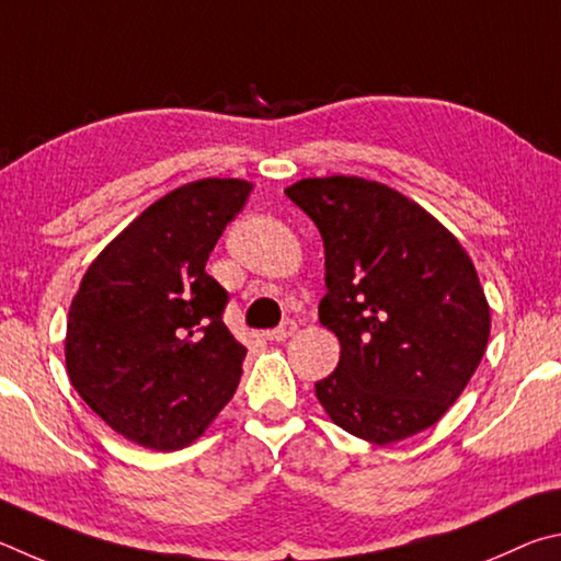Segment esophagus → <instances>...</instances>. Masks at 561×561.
Returning a JSON list of instances; mask_svg holds the SVG:
<instances>
[{
  "mask_svg": "<svg viewBox=\"0 0 561 561\" xmlns=\"http://www.w3.org/2000/svg\"><path fill=\"white\" fill-rule=\"evenodd\" d=\"M296 330H298V322L296 320H283L278 328L265 332V337L275 340V342H283V340H288L290 335H296Z\"/></svg>",
  "mask_w": 561,
  "mask_h": 561,
  "instance_id": "obj_1",
  "label": "esophagus"
}]
</instances>
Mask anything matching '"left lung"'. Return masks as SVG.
<instances>
[{
  "mask_svg": "<svg viewBox=\"0 0 561 561\" xmlns=\"http://www.w3.org/2000/svg\"><path fill=\"white\" fill-rule=\"evenodd\" d=\"M325 243L318 318L340 362L316 381L328 416L377 446L434 426L485 355L490 308L444 224L387 184L316 176L286 190Z\"/></svg>",
  "mask_w": 561,
  "mask_h": 561,
  "instance_id": "left-lung-1",
  "label": "left lung"
}]
</instances>
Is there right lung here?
Wrapping results in <instances>:
<instances>
[{"label":"right lung","mask_w":561,"mask_h":561,"mask_svg":"<svg viewBox=\"0 0 561 561\" xmlns=\"http://www.w3.org/2000/svg\"><path fill=\"white\" fill-rule=\"evenodd\" d=\"M251 190L216 176L176 186L88 265L68 310V379L127 440L190 446L239 387L245 347L206 261Z\"/></svg>","instance_id":"right-lung-1"}]
</instances>
